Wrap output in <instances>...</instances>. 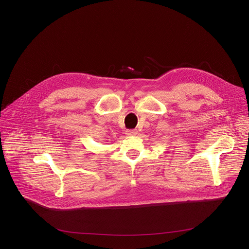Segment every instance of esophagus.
I'll return each instance as SVG.
<instances>
[{
    "label": "esophagus",
    "instance_id": "obj_1",
    "mask_svg": "<svg viewBox=\"0 0 249 249\" xmlns=\"http://www.w3.org/2000/svg\"><path fill=\"white\" fill-rule=\"evenodd\" d=\"M137 130H127L126 131V135L127 136H135V135H137Z\"/></svg>",
    "mask_w": 249,
    "mask_h": 249
}]
</instances>
